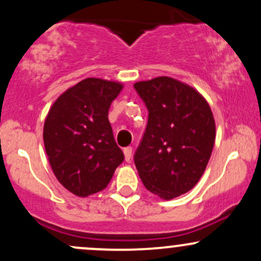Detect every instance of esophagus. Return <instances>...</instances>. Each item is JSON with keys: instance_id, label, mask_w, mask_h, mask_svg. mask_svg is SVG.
<instances>
[{"instance_id": "1", "label": "esophagus", "mask_w": 261, "mask_h": 261, "mask_svg": "<svg viewBox=\"0 0 261 261\" xmlns=\"http://www.w3.org/2000/svg\"><path fill=\"white\" fill-rule=\"evenodd\" d=\"M124 154H125V160L127 162L131 161V157H133V147H126L124 148Z\"/></svg>"}]
</instances>
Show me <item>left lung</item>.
<instances>
[{
    "label": "left lung",
    "mask_w": 261,
    "mask_h": 261,
    "mask_svg": "<svg viewBox=\"0 0 261 261\" xmlns=\"http://www.w3.org/2000/svg\"><path fill=\"white\" fill-rule=\"evenodd\" d=\"M134 87L148 110L134 159L139 176L151 193L173 199L191 191L207 167L216 141L213 113L202 94L170 76Z\"/></svg>",
    "instance_id": "left-lung-1"
}]
</instances>
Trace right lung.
<instances>
[{"label":"right lung","instance_id":"add662e5","mask_svg":"<svg viewBox=\"0 0 261 261\" xmlns=\"http://www.w3.org/2000/svg\"><path fill=\"white\" fill-rule=\"evenodd\" d=\"M124 85L87 78L53 102L43 141L57 179L78 197L105 190L124 153L114 140L108 114Z\"/></svg>","mask_w":261,"mask_h":261}]
</instances>
